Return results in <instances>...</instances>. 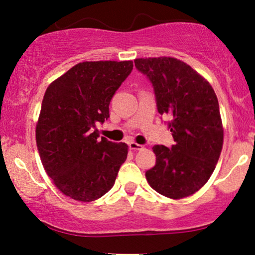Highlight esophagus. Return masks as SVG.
Segmentation results:
<instances>
[{"instance_id": "esophagus-1", "label": "esophagus", "mask_w": 255, "mask_h": 255, "mask_svg": "<svg viewBox=\"0 0 255 255\" xmlns=\"http://www.w3.org/2000/svg\"><path fill=\"white\" fill-rule=\"evenodd\" d=\"M128 146H129V148H130V150H133V151L141 150V148H142V145H140V144H136L135 141H129V142H128Z\"/></svg>"}]
</instances>
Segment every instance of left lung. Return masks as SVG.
<instances>
[{
  "label": "left lung",
  "mask_w": 255,
  "mask_h": 255,
  "mask_svg": "<svg viewBox=\"0 0 255 255\" xmlns=\"http://www.w3.org/2000/svg\"><path fill=\"white\" fill-rule=\"evenodd\" d=\"M134 63L152 84L158 113L169 119L175 141L170 148L152 147L156 164L146 171V180L164 197H189L209 181L221 156L223 126L217 96L209 81L177 58H136Z\"/></svg>",
  "instance_id": "obj_1"
}]
</instances>
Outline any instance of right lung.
<instances>
[{
  "label": "right lung",
  "instance_id": "1",
  "mask_svg": "<svg viewBox=\"0 0 255 255\" xmlns=\"http://www.w3.org/2000/svg\"><path fill=\"white\" fill-rule=\"evenodd\" d=\"M133 69L131 61L81 62L45 91L36 127L46 174L67 197L93 201L113 188L128 146L102 136L109 104Z\"/></svg>",
  "mask_w": 255,
  "mask_h": 255
}]
</instances>
